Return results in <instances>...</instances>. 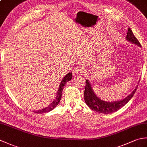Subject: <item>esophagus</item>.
<instances>
[{
  "mask_svg": "<svg viewBox=\"0 0 147 147\" xmlns=\"http://www.w3.org/2000/svg\"><path fill=\"white\" fill-rule=\"evenodd\" d=\"M84 68L83 67H82V65H78V66L76 67L75 69H74V74H76V75H80V74H82L84 73Z\"/></svg>",
  "mask_w": 147,
  "mask_h": 147,
  "instance_id": "obj_1",
  "label": "esophagus"
}]
</instances>
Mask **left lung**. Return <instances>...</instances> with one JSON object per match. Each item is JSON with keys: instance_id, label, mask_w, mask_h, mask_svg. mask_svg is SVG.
<instances>
[{"instance_id": "1", "label": "left lung", "mask_w": 147, "mask_h": 147, "mask_svg": "<svg viewBox=\"0 0 147 147\" xmlns=\"http://www.w3.org/2000/svg\"><path fill=\"white\" fill-rule=\"evenodd\" d=\"M126 39L128 41L141 47V44L139 42L138 40L134 35L130 28H128V29H127ZM137 88H138V86H136V88L133 90V92L129 95L127 96L124 99L122 100L114 102H107L102 100L101 99H100L96 96L93 91L91 85H90L88 81L86 80L85 89V91H84V98H85V101L87 105L92 110L102 114H110L118 111L119 109L123 107L124 105H125L129 101V100L133 97V96L136 92Z\"/></svg>"}]
</instances>
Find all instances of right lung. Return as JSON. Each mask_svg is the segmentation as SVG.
<instances>
[{
  "instance_id": "add662e5",
  "label": "right lung",
  "mask_w": 147,
  "mask_h": 147,
  "mask_svg": "<svg viewBox=\"0 0 147 147\" xmlns=\"http://www.w3.org/2000/svg\"><path fill=\"white\" fill-rule=\"evenodd\" d=\"M71 78H72V73H71L70 72L69 73L67 74L64 77V78L62 80L61 83H60V85H59V89L57 90V96H56L55 99L52 102V104L49 106H48V107H47L43 109H41V110L34 111L35 112V113L43 114V113H46V112H49L50 111H51L52 110H53V109H54L56 107V106L58 105L59 102L61 100V97H62V90H63L65 85L67 83V82H69V81H71Z\"/></svg>"
}]
</instances>
